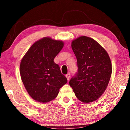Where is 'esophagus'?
I'll return each instance as SVG.
<instances>
[{"mask_svg": "<svg viewBox=\"0 0 130 130\" xmlns=\"http://www.w3.org/2000/svg\"><path fill=\"white\" fill-rule=\"evenodd\" d=\"M66 77H67V79H68V80L69 81V79H70V74L69 73V74H68L67 75H66Z\"/></svg>", "mask_w": 130, "mask_h": 130, "instance_id": "obj_1", "label": "esophagus"}]
</instances>
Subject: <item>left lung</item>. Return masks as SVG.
Here are the masks:
<instances>
[{
    "label": "left lung",
    "instance_id": "1",
    "mask_svg": "<svg viewBox=\"0 0 130 130\" xmlns=\"http://www.w3.org/2000/svg\"><path fill=\"white\" fill-rule=\"evenodd\" d=\"M78 70L70 86L79 100L96 101L106 90L112 74V63L105 49L92 38L81 36L71 42Z\"/></svg>",
    "mask_w": 130,
    "mask_h": 130
}]
</instances>
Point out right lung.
<instances>
[{
  "label": "right lung",
  "mask_w": 130,
  "mask_h": 130,
  "mask_svg": "<svg viewBox=\"0 0 130 130\" xmlns=\"http://www.w3.org/2000/svg\"><path fill=\"white\" fill-rule=\"evenodd\" d=\"M64 43L44 37L35 42L21 60L20 74L29 95L38 102L47 103L56 97L68 82L54 61Z\"/></svg>",
  "instance_id": "right-lung-1"
}]
</instances>
